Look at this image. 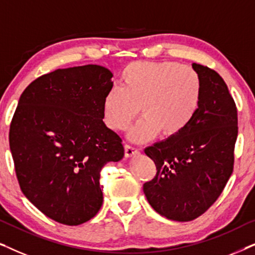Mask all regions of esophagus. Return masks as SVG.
Returning a JSON list of instances; mask_svg holds the SVG:
<instances>
[{"label": "esophagus", "mask_w": 255, "mask_h": 255, "mask_svg": "<svg viewBox=\"0 0 255 255\" xmlns=\"http://www.w3.org/2000/svg\"><path fill=\"white\" fill-rule=\"evenodd\" d=\"M124 149H125V156H127V158H131V156H134V155L139 154V149L133 147V146L125 144Z\"/></svg>", "instance_id": "obj_1"}]
</instances>
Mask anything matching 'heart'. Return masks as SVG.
Instances as JSON below:
<instances>
[{
  "label": "heart",
  "mask_w": 255,
  "mask_h": 255,
  "mask_svg": "<svg viewBox=\"0 0 255 255\" xmlns=\"http://www.w3.org/2000/svg\"><path fill=\"white\" fill-rule=\"evenodd\" d=\"M121 89L103 99L104 122L114 131H123L140 113L144 117L128 132L133 141H147L162 131L165 137L179 134L196 114L202 97V80L193 67L172 61H139L122 72Z\"/></svg>",
  "instance_id": "1"
}]
</instances>
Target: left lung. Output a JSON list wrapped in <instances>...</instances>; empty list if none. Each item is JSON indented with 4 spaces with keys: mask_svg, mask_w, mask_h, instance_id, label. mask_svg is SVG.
<instances>
[{
    "mask_svg": "<svg viewBox=\"0 0 255 255\" xmlns=\"http://www.w3.org/2000/svg\"><path fill=\"white\" fill-rule=\"evenodd\" d=\"M201 76L196 114L179 134L145 148L156 175L144 194L159 215L189 222L204 214L222 194L233 172L238 135L237 108L228 86L214 69L193 64Z\"/></svg>",
    "mask_w": 255,
    "mask_h": 255,
    "instance_id": "1",
    "label": "left lung"
}]
</instances>
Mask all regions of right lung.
I'll return each instance as SVG.
<instances>
[{
  "label": "right lung",
  "instance_id": "obj_1",
  "mask_svg": "<svg viewBox=\"0 0 255 255\" xmlns=\"http://www.w3.org/2000/svg\"><path fill=\"white\" fill-rule=\"evenodd\" d=\"M113 73L99 65L41 75L19 97L9 144L20 189L48 218L88 222L102 207L100 173L124 156L122 139L103 122Z\"/></svg>",
  "mask_w": 255,
  "mask_h": 255
}]
</instances>
